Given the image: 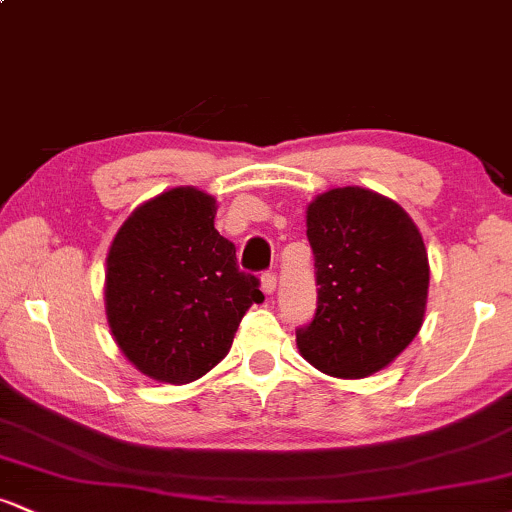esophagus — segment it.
Masks as SVG:
<instances>
[{
    "instance_id": "34e87169",
    "label": "esophagus",
    "mask_w": 512,
    "mask_h": 512,
    "mask_svg": "<svg viewBox=\"0 0 512 512\" xmlns=\"http://www.w3.org/2000/svg\"><path fill=\"white\" fill-rule=\"evenodd\" d=\"M262 289H264V293H274V289H276V274L274 272L262 274Z\"/></svg>"
}]
</instances>
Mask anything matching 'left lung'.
<instances>
[{
    "label": "left lung",
    "mask_w": 512,
    "mask_h": 512,
    "mask_svg": "<svg viewBox=\"0 0 512 512\" xmlns=\"http://www.w3.org/2000/svg\"><path fill=\"white\" fill-rule=\"evenodd\" d=\"M317 308L298 327L303 358L334 378H366L421 330L428 255L397 202L363 187H337L308 207Z\"/></svg>",
    "instance_id": "1"
}]
</instances>
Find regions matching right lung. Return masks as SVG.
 <instances>
[{
  "instance_id": "1",
  "label": "right lung",
  "mask_w": 512,
  "mask_h": 512,
  "mask_svg": "<svg viewBox=\"0 0 512 512\" xmlns=\"http://www.w3.org/2000/svg\"><path fill=\"white\" fill-rule=\"evenodd\" d=\"M216 202L175 187L132 211L108 252L105 313L117 346L144 375L192 383L233 344L260 279L238 269L214 228Z\"/></svg>"
}]
</instances>
